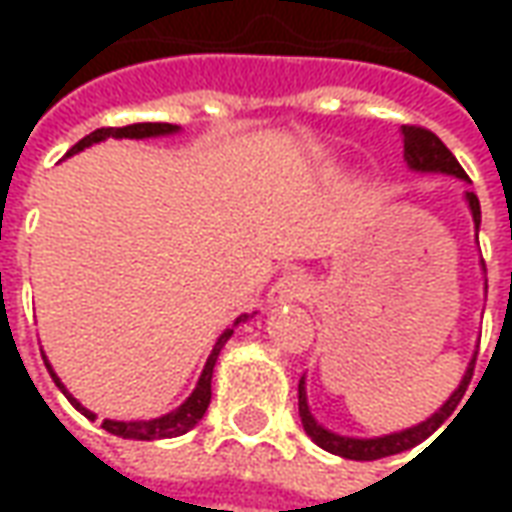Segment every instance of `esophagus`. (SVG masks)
Wrapping results in <instances>:
<instances>
[{
  "label": "esophagus",
  "instance_id": "obj_1",
  "mask_svg": "<svg viewBox=\"0 0 512 512\" xmlns=\"http://www.w3.org/2000/svg\"><path fill=\"white\" fill-rule=\"evenodd\" d=\"M307 293H310V282H307L304 274H299V271L282 274V277L271 285V290H268V304H271V307L293 304V301L307 299Z\"/></svg>",
  "mask_w": 512,
  "mask_h": 512
}]
</instances>
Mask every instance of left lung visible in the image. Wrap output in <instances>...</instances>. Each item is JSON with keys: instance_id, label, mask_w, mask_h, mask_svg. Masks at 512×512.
<instances>
[{"instance_id": "8db88e82", "label": "left lung", "mask_w": 512, "mask_h": 512, "mask_svg": "<svg viewBox=\"0 0 512 512\" xmlns=\"http://www.w3.org/2000/svg\"><path fill=\"white\" fill-rule=\"evenodd\" d=\"M400 134H403V158H406L408 169H414V172H436V175H452V178L469 180V175H466L461 164H458V158L452 156L450 150H447V145H444L433 131H428V128H419V126H403L400 128ZM463 200H466V208H469V213H472L474 233H477V230H480V200H477V194H474V191H466V194H463ZM474 359H477V351H474L472 362H469V367H466V373H463L458 389L444 400V406H441L439 411H433V414H430L425 422H419V425H411V428L406 430H397V433H386V436H376V439H354V436H343V433H334V430L323 428L321 422L312 417L310 403H307V386H304V378H301L299 381L301 425H304L307 436H310L321 450L332 452V455H340V458H348V461H378V458H386V455L406 452L411 450V447L422 444L428 436H433V433L447 422V417H450L452 411L458 408L463 392H466V386H469V381H472Z\"/></svg>"}]
</instances>
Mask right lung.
<instances>
[{"mask_svg": "<svg viewBox=\"0 0 512 512\" xmlns=\"http://www.w3.org/2000/svg\"><path fill=\"white\" fill-rule=\"evenodd\" d=\"M180 126H172V123H134V126H123V128H98V131H93L90 136H84L82 142H76V145L68 150V156H73V153H79V150H84V147L90 145H98V142H104V139H109V136H115V139H147V136H169V134H178ZM255 315V312H252ZM249 312H244V315H238L235 318V323L230 326V329H224L222 334H219V340H216V345H213L211 356H208V362H205V367H202L200 373V381H197V386H194V392H191L183 403H180L175 411H169V414H164V417H156V419H134V422H117V419H104L101 422V428L109 430V433H115V436H120V439H136V441H153V439H175V436H183V433H189L197 422H200L202 417H205V411H208V406H211V378H213V367H216V359H219V354H222L224 343L233 337V329L238 326V323H244L252 318ZM43 362H46V367H49L51 378H54V384L60 386L62 395L71 400V406L76 408V411H82L84 417L87 419H95V414L90 411V408H84L76 397L65 389V384L60 381V376L51 370L49 359L43 356Z\"/></svg>", "mask_w": 512, "mask_h": 512, "instance_id": "obj_1", "label": "right lung"}]
</instances>
